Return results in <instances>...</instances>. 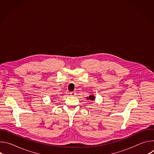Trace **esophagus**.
<instances>
[{"label": "esophagus", "mask_w": 154, "mask_h": 154, "mask_svg": "<svg viewBox=\"0 0 154 154\" xmlns=\"http://www.w3.org/2000/svg\"><path fill=\"white\" fill-rule=\"evenodd\" d=\"M75 94H76V93L75 91H72L70 93V95L72 96H75Z\"/></svg>", "instance_id": "esophagus-1"}]
</instances>
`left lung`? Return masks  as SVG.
Masks as SVG:
<instances>
[{
    "instance_id": "obj_1",
    "label": "left lung",
    "mask_w": 154,
    "mask_h": 154,
    "mask_svg": "<svg viewBox=\"0 0 154 154\" xmlns=\"http://www.w3.org/2000/svg\"><path fill=\"white\" fill-rule=\"evenodd\" d=\"M87 98L88 99H90V100H93L94 99V96H89L88 97H87Z\"/></svg>"
}]
</instances>
